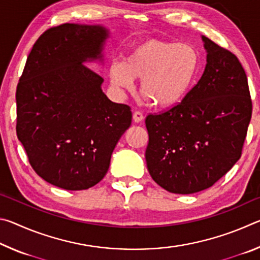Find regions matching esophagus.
<instances>
[{
  "mask_svg": "<svg viewBox=\"0 0 260 260\" xmlns=\"http://www.w3.org/2000/svg\"><path fill=\"white\" fill-rule=\"evenodd\" d=\"M133 119L135 122H140L143 120V113L140 112V111H135L133 113Z\"/></svg>",
  "mask_w": 260,
  "mask_h": 260,
  "instance_id": "1",
  "label": "esophagus"
}]
</instances>
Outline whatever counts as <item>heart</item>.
I'll list each match as a JSON object with an SVG mask.
<instances>
[{
  "instance_id": "heart-1",
  "label": "heart",
  "mask_w": 260,
  "mask_h": 260,
  "mask_svg": "<svg viewBox=\"0 0 260 260\" xmlns=\"http://www.w3.org/2000/svg\"><path fill=\"white\" fill-rule=\"evenodd\" d=\"M199 65V52L191 45L148 39L132 48L122 63H113L109 78L122 90L133 89L138 79L144 99L155 107L169 108L187 95Z\"/></svg>"
}]
</instances>
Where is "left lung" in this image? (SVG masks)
Returning a JSON list of instances; mask_svg holds the SVG:
<instances>
[{"instance_id":"8db88e82","label":"left lung","mask_w":260,"mask_h":260,"mask_svg":"<svg viewBox=\"0 0 260 260\" xmlns=\"http://www.w3.org/2000/svg\"><path fill=\"white\" fill-rule=\"evenodd\" d=\"M202 39L208 55L199 82L173 108L146 118L149 173L165 190L183 195L210 188L234 166L252 114L239 58Z\"/></svg>"}]
</instances>
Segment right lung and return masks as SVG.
Here are the masks:
<instances>
[{
  "label": "right lung",
  "instance_id": "add662e5",
  "mask_svg": "<svg viewBox=\"0 0 260 260\" xmlns=\"http://www.w3.org/2000/svg\"><path fill=\"white\" fill-rule=\"evenodd\" d=\"M108 29L61 24L30 50L16 91L17 136L39 177L82 190L107 174L114 147L131 126L132 111L102 91L103 78L85 65L102 58Z\"/></svg>",
  "mask_w": 260,
  "mask_h": 260
}]
</instances>
